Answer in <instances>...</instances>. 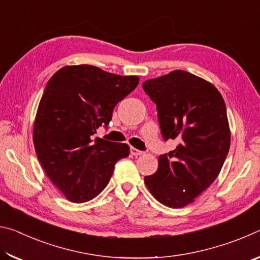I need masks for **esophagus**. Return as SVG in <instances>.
I'll use <instances>...</instances> for the list:
<instances>
[{"instance_id":"34e87169","label":"esophagus","mask_w":260,"mask_h":260,"mask_svg":"<svg viewBox=\"0 0 260 260\" xmlns=\"http://www.w3.org/2000/svg\"><path fill=\"white\" fill-rule=\"evenodd\" d=\"M131 153L133 156H141V155H143V151L138 150V149H135V148H131Z\"/></svg>"}]
</instances>
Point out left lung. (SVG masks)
<instances>
[{"instance_id": "left-lung-1", "label": "left lung", "mask_w": 260, "mask_h": 260, "mask_svg": "<svg viewBox=\"0 0 260 260\" xmlns=\"http://www.w3.org/2000/svg\"><path fill=\"white\" fill-rule=\"evenodd\" d=\"M142 88L156 104L162 139L179 142L158 157L156 173L144 182L161 204L183 208L214 181L227 157L225 101L212 83L181 70L149 79Z\"/></svg>"}]
</instances>
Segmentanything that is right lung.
<instances>
[{
  "label": "right lung",
  "mask_w": 260,
  "mask_h": 260,
  "mask_svg": "<svg viewBox=\"0 0 260 260\" xmlns=\"http://www.w3.org/2000/svg\"><path fill=\"white\" fill-rule=\"evenodd\" d=\"M139 83L93 65L58 70L43 91L33 128L38 159L48 178L69 201L93 200L107 187L116 162L128 156L126 143L100 138L118 102Z\"/></svg>",
  "instance_id": "1"
}]
</instances>
